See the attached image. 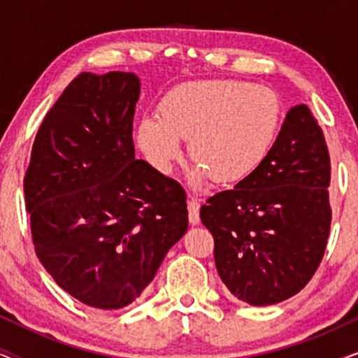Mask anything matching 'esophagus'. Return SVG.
<instances>
[{
  "instance_id": "obj_1",
  "label": "esophagus",
  "mask_w": 358,
  "mask_h": 358,
  "mask_svg": "<svg viewBox=\"0 0 358 358\" xmlns=\"http://www.w3.org/2000/svg\"><path fill=\"white\" fill-rule=\"evenodd\" d=\"M187 208H189V222H190V224H199L200 223V215H199L200 202H199V199L197 197H189Z\"/></svg>"
}]
</instances>
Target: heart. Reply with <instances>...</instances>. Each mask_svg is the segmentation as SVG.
I'll return each instance as SVG.
<instances>
[{
  "label": "heart",
  "mask_w": 358,
  "mask_h": 358,
  "mask_svg": "<svg viewBox=\"0 0 358 358\" xmlns=\"http://www.w3.org/2000/svg\"><path fill=\"white\" fill-rule=\"evenodd\" d=\"M280 122L272 91L236 80L192 81L171 91L161 115H145L136 140L159 171L180 158V140H190V159L215 184H238L268 153Z\"/></svg>",
  "instance_id": "1"
}]
</instances>
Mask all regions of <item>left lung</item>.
Returning a JSON list of instances; mask_svg holds the SVG:
<instances>
[{"mask_svg":"<svg viewBox=\"0 0 358 358\" xmlns=\"http://www.w3.org/2000/svg\"><path fill=\"white\" fill-rule=\"evenodd\" d=\"M329 184L322 129L308 106L292 107L261 166L200 208L218 275L234 296L273 305L311 280L331 231Z\"/></svg>","mask_w":358,"mask_h":358,"instance_id":"left-lung-1","label":"left lung"}]
</instances>
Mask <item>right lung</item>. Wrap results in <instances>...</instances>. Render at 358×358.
Segmentation results:
<instances>
[{
    "instance_id": "right-lung-1",
    "label": "right lung",
    "mask_w": 358,
    "mask_h": 358,
    "mask_svg": "<svg viewBox=\"0 0 358 358\" xmlns=\"http://www.w3.org/2000/svg\"><path fill=\"white\" fill-rule=\"evenodd\" d=\"M134 73H81L43 117L24 176L36 254L58 285L101 310L130 305L187 231V195L135 159Z\"/></svg>"
}]
</instances>
